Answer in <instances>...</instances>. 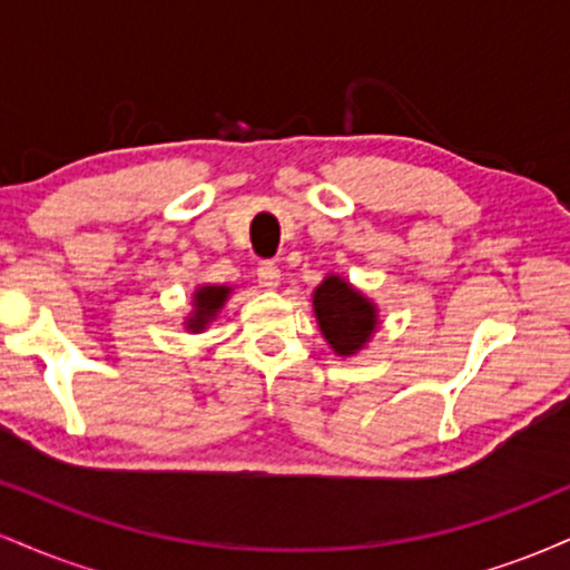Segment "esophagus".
<instances>
[{"label":"esophagus","mask_w":570,"mask_h":570,"mask_svg":"<svg viewBox=\"0 0 570 570\" xmlns=\"http://www.w3.org/2000/svg\"><path fill=\"white\" fill-rule=\"evenodd\" d=\"M257 281L263 289H276V286L281 284V271L276 263H259L257 267Z\"/></svg>","instance_id":"1"}]
</instances>
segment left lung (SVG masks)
Listing matches in <instances>:
<instances>
[{"mask_svg": "<svg viewBox=\"0 0 570 570\" xmlns=\"http://www.w3.org/2000/svg\"><path fill=\"white\" fill-rule=\"evenodd\" d=\"M313 311L322 326L326 343L340 356L356 353L375 330V307L343 278L330 276L313 294Z\"/></svg>", "mask_w": 570, "mask_h": 570, "instance_id": "obj_1", "label": "left lung"}]
</instances>
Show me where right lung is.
<instances>
[{"mask_svg":"<svg viewBox=\"0 0 570 570\" xmlns=\"http://www.w3.org/2000/svg\"><path fill=\"white\" fill-rule=\"evenodd\" d=\"M227 294H230L227 286H203V289H198V294H195V316L189 318V330H203V326L212 322L222 303L227 299Z\"/></svg>","mask_w":570,"mask_h":570,"instance_id":"add662e5","label":"right lung"}]
</instances>
